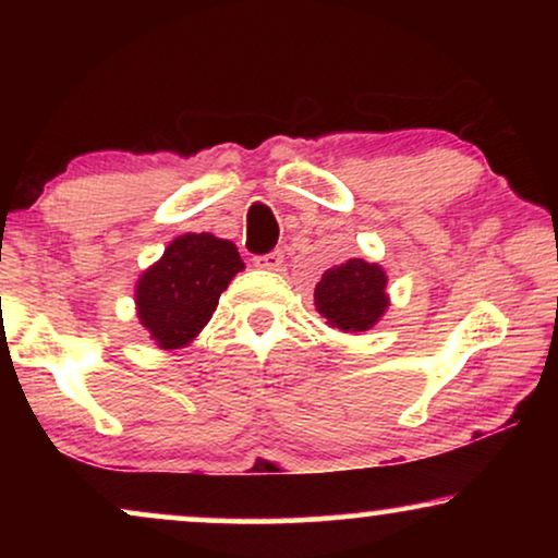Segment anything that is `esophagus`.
I'll list each match as a JSON object with an SVG mask.
<instances>
[{"mask_svg": "<svg viewBox=\"0 0 558 558\" xmlns=\"http://www.w3.org/2000/svg\"><path fill=\"white\" fill-rule=\"evenodd\" d=\"M281 262H284V256H281V251H269V254H258L254 256V266L256 269H266V271H277Z\"/></svg>", "mask_w": 558, "mask_h": 558, "instance_id": "obj_1", "label": "esophagus"}]
</instances>
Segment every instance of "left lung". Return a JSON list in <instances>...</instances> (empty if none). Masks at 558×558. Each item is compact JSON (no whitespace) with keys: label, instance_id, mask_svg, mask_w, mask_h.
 Segmentation results:
<instances>
[{"label":"left lung","instance_id":"obj_1","mask_svg":"<svg viewBox=\"0 0 558 558\" xmlns=\"http://www.w3.org/2000/svg\"><path fill=\"white\" fill-rule=\"evenodd\" d=\"M315 304L338 330H371L388 307L386 274L378 264L348 258L323 274L315 287Z\"/></svg>","mask_w":558,"mask_h":558}]
</instances>
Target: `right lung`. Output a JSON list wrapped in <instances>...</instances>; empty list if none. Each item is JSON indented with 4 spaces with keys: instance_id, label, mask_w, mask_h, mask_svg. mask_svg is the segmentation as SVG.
<instances>
[{
    "instance_id": "1",
    "label": "right lung",
    "mask_w": 558,
    "mask_h": 558,
    "mask_svg": "<svg viewBox=\"0 0 558 558\" xmlns=\"http://www.w3.org/2000/svg\"><path fill=\"white\" fill-rule=\"evenodd\" d=\"M243 269L239 248L210 233H185L142 274L136 310L159 348H182L208 325L220 294Z\"/></svg>"
}]
</instances>
